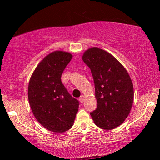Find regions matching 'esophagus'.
<instances>
[{
	"label": "esophagus",
	"instance_id": "1",
	"mask_svg": "<svg viewBox=\"0 0 160 160\" xmlns=\"http://www.w3.org/2000/svg\"><path fill=\"white\" fill-rule=\"evenodd\" d=\"M78 100H79L80 102H82H82L84 101V96L82 95V96H81V97L79 98V99H78Z\"/></svg>",
	"mask_w": 160,
	"mask_h": 160
}]
</instances>
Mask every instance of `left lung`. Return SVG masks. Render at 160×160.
Wrapping results in <instances>:
<instances>
[{
    "instance_id": "1",
    "label": "left lung",
    "mask_w": 160,
    "mask_h": 160,
    "mask_svg": "<svg viewBox=\"0 0 160 160\" xmlns=\"http://www.w3.org/2000/svg\"><path fill=\"white\" fill-rule=\"evenodd\" d=\"M82 60L90 68L95 83L98 106L91 117L100 128L113 130L123 123L132 108V80L123 65L103 49H88Z\"/></svg>"
}]
</instances>
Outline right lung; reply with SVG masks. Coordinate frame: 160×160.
<instances>
[{"instance_id":"add662e5","label":"right lung","mask_w":160,"mask_h":160,"mask_svg":"<svg viewBox=\"0 0 160 160\" xmlns=\"http://www.w3.org/2000/svg\"><path fill=\"white\" fill-rule=\"evenodd\" d=\"M72 58L69 52H52L38 63L28 84V100L34 117L43 128L56 133L71 129L78 112L79 102L61 82Z\"/></svg>"}]
</instances>
